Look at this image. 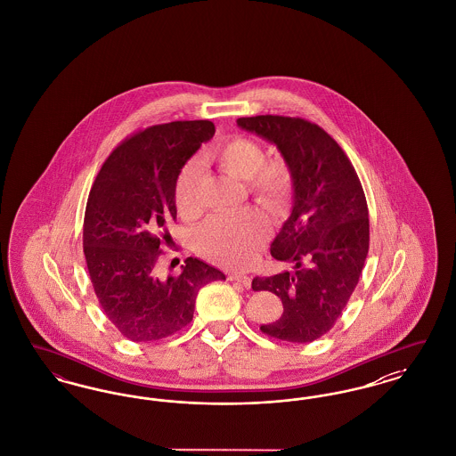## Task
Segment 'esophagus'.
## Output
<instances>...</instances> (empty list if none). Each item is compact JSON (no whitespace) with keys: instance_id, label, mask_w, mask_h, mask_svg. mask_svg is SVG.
Returning a JSON list of instances; mask_svg holds the SVG:
<instances>
[{"instance_id":"obj_1","label":"esophagus","mask_w":456,"mask_h":456,"mask_svg":"<svg viewBox=\"0 0 456 456\" xmlns=\"http://www.w3.org/2000/svg\"><path fill=\"white\" fill-rule=\"evenodd\" d=\"M229 281L240 283L242 287H249L251 285V279L248 275H242V273H229Z\"/></svg>"}]
</instances>
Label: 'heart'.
Returning a JSON list of instances; mask_svg holds the SVG:
<instances>
[{
  "label": "heart",
  "mask_w": 456,
  "mask_h": 456,
  "mask_svg": "<svg viewBox=\"0 0 456 456\" xmlns=\"http://www.w3.org/2000/svg\"><path fill=\"white\" fill-rule=\"evenodd\" d=\"M207 159L224 173L246 181L248 193L270 216L282 217L287 214L294 196L296 175L285 159H266L260 142L249 136H232L220 142ZM174 201L183 218L191 220L201 214L200 166L196 160L188 162L177 175ZM268 238V220L258 210L246 208L232 216L210 218L196 232L195 246L207 260L229 268H244L255 261Z\"/></svg>",
  "instance_id": "heart-1"
}]
</instances>
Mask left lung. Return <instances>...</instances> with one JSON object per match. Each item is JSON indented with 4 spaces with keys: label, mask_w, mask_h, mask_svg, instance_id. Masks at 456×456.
<instances>
[{
    "label": "left lung",
    "mask_w": 456,
    "mask_h": 456,
    "mask_svg": "<svg viewBox=\"0 0 456 456\" xmlns=\"http://www.w3.org/2000/svg\"><path fill=\"white\" fill-rule=\"evenodd\" d=\"M238 126L277 145L296 175L292 214L272 242L275 260L294 272L255 277L253 290L282 299V316L260 330L309 344L331 330L359 282L369 249L368 203L340 145L303 118H239Z\"/></svg>",
    "instance_id": "8db88e82"
}]
</instances>
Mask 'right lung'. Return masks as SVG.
<instances>
[{
    "label": "right lung",
    "mask_w": 456,
    "mask_h": 456,
    "mask_svg": "<svg viewBox=\"0 0 456 456\" xmlns=\"http://www.w3.org/2000/svg\"><path fill=\"white\" fill-rule=\"evenodd\" d=\"M216 133L212 121H173L136 131L97 174L84 220V253L109 322L131 342L167 338L190 325L198 290L225 275L186 258L181 275L157 277L167 222L175 220L174 184L190 157Z\"/></svg>",
    "instance_id": "add662e5"
}]
</instances>
